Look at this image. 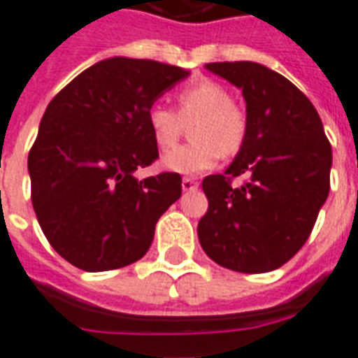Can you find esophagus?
<instances>
[{
  "label": "esophagus",
  "instance_id": "obj_1",
  "mask_svg": "<svg viewBox=\"0 0 358 358\" xmlns=\"http://www.w3.org/2000/svg\"><path fill=\"white\" fill-rule=\"evenodd\" d=\"M197 187H199V184L193 178L182 180V189H184V192H193V189H197Z\"/></svg>",
  "mask_w": 358,
  "mask_h": 358
}]
</instances>
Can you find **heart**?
<instances>
[{
	"label": "heart",
	"mask_w": 358,
	"mask_h": 358,
	"mask_svg": "<svg viewBox=\"0 0 358 358\" xmlns=\"http://www.w3.org/2000/svg\"><path fill=\"white\" fill-rule=\"evenodd\" d=\"M193 142L163 157L166 171L178 174H201L213 169L224 155L241 152L248 134V115L231 92L213 79L189 85L176 94V112L163 104H153L145 113V125L161 152L178 144L191 123Z\"/></svg>",
	"instance_id": "obj_1"
}]
</instances>
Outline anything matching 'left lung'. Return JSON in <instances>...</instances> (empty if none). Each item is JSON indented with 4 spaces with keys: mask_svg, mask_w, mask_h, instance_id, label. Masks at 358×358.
Masks as SVG:
<instances>
[{
    "mask_svg": "<svg viewBox=\"0 0 358 358\" xmlns=\"http://www.w3.org/2000/svg\"><path fill=\"white\" fill-rule=\"evenodd\" d=\"M206 68L243 89L248 134L224 174L203 180L208 210L197 235L206 256L239 273H266L306 245L330 192L332 148L309 98L256 62ZM246 173L233 188L231 180Z\"/></svg>",
    "mask_w": 358,
    "mask_h": 358,
    "instance_id": "1",
    "label": "left lung"
}]
</instances>
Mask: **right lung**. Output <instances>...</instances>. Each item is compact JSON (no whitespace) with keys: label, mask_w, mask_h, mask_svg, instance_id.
Here are the masks:
<instances>
[{"label":"right lung","mask_w":358,"mask_h":358,"mask_svg":"<svg viewBox=\"0 0 358 358\" xmlns=\"http://www.w3.org/2000/svg\"><path fill=\"white\" fill-rule=\"evenodd\" d=\"M187 78L178 66L108 58L52 98L28 155L31 205L45 237L83 271L140 260L155 224L182 195L178 172L136 180L159 157L148 108Z\"/></svg>","instance_id":"add662e5"}]
</instances>
